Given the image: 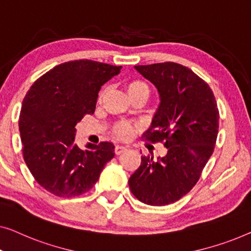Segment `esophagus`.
<instances>
[{"label": "esophagus", "mask_w": 251, "mask_h": 251, "mask_svg": "<svg viewBox=\"0 0 251 251\" xmlns=\"http://www.w3.org/2000/svg\"><path fill=\"white\" fill-rule=\"evenodd\" d=\"M125 150H126V147H124V146H116L115 147V153L117 154V156H118V154L124 152Z\"/></svg>", "instance_id": "esophagus-1"}]
</instances>
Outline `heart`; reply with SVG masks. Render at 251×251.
Segmentation results:
<instances>
[{"mask_svg":"<svg viewBox=\"0 0 251 251\" xmlns=\"http://www.w3.org/2000/svg\"><path fill=\"white\" fill-rule=\"evenodd\" d=\"M125 91L127 95L129 97V99L139 97V95H144V97L148 98L150 93V87L146 82H144V80L135 78V79H130L128 82H126ZM104 94H105V90H102L100 93H99L98 102H101L103 100ZM133 132H134L133 125L127 122L117 123V124L112 127V134L121 140L129 139Z\"/></svg>","mask_w":251,"mask_h":251,"instance_id":"b5f03b06","label":"heart"}]
</instances>
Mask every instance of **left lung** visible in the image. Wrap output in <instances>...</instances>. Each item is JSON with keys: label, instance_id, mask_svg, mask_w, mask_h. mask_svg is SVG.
<instances>
[{"label": "left lung", "instance_id": "1", "mask_svg": "<svg viewBox=\"0 0 251 251\" xmlns=\"http://www.w3.org/2000/svg\"><path fill=\"white\" fill-rule=\"evenodd\" d=\"M135 69L154 84L160 97L143 139L164 143L167 154L156 161L150 154L141 157L128 185L142 202L165 206L184 197L199 181L214 152L220 111L209 85L188 67L160 62Z\"/></svg>", "mask_w": 251, "mask_h": 251}]
</instances>
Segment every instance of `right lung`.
<instances>
[{
    "instance_id": "obj_1",
    "label": "right lung",
    "mask_w": 251,
    "mask_h": 251,
    "mask_svg": "<svg viewBox=\"0 0 251 251\" xmlns=\"http://www.w3.org/2000/svg\"><path fill=\"white\" fill-rule=\"evenodd\" d=\"M121 69L87 59L68 61L35 80L25 95L19 116L24 159L35 181L52 195L87 192L114 158L111 142L87 143L80 150L74 141L77 123L94 114L101 86Z\"/></svg>"
}]
</instances>
